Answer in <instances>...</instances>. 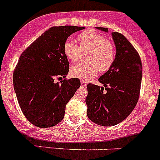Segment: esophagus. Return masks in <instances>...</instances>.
<instances>
[{
  "label": "esophagus",
  "instance_id": "esophagus-1",
  "mask_svg": "<svg viewBox=\"0 0 160 160\" xmlns=\"http://www.w3.org/2000/svg\"><path fill=\"white\" fill-rule=\"evenodd\" d=\"M86 82L85 81H81V86H82V87H86Z\"/></svg>",
  "mask_w": 160,
  "mask_h": 160
}]
</instances>
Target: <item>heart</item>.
<instances>
[{"label": "heart", "instance_id": "b5f03b06", "mask_svg": "<svg viewBox=\"0 0 160 160\" xmlns=\"http://www.w3.org/2000/svg\"><path fill=\"white\" fill-rule=\"evenodd\" d=\"M79 46L73 41L67 40L63 45V51L70 62H77L82 51H89L86 57L88 62L79 63L71 67L70 74L81 80H89L99 70L106 72L112 67L116 58L113 44L109 39L93 30L82 32L78 36Z\"/></svg>", "mask_w": 160, "mask_h": 160}]
</instances>
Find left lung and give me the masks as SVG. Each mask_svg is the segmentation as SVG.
<instances>
[{"instance_id": "left-lung-1", "label": "left lung", "mask_w": 160, "mask_h": 160, "mask_svg": "<svg viewBox=\"0 0 160 160\" xmlns=\"http://www.w3.org/2000/svg\"><path fill=\"white\" fill-rule=\"evenodd\" d=\"M96 28L109 32L107 28ZM112 36L115 61L98 78L104 87L89 83L86 98L89 119L102 126L116 125L128 117L138 102L142 80V63L137 50L119 32H112Z\"/></svg>"}]
</instances>
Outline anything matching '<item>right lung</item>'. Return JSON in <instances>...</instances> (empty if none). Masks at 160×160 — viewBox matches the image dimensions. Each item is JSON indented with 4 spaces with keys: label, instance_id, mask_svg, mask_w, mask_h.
<instances>
[{
    "label": "right lung",
    "instance_id": "right-lung-1",
    "mask_svg": "<svg viewBox=\"0 0 160 160\" xmlns=\"http://www.w3.org/2000/svg\"><path fill=\"white\" fill-rule=\"evenodd\" d=\"M84 27H52L41 35L20 56L13 72V86L23 115L39 128H50L63 119L66 105L81 82L66 79L69 62L64 54L67 39ZM64 78L57 83L56 79Z\"/></svg>",
    "mask_w": 160,
    "mask_h": 160
}]
</instances>
